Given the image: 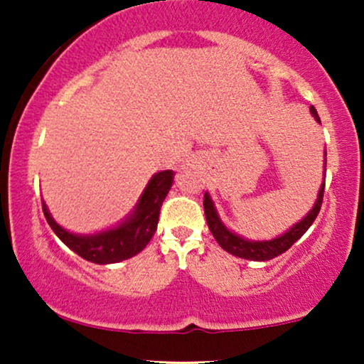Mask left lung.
I'll use <instances>...</instances> for the list:
<instances>
[{
  "mask_svg": "<svg viewBox=\"0 0 364 364\" xmlns=\"http://www.w3.org/2000/svg\"><path fill=\"white\" fill-rule=\"evenodd\" d=\"M311 114L315 116V119L320 123L318 112H316L315 107H310ZM327 156V154H325ZM323 188L325 183L320 186L318 191V198H316L315 205L310 212H308L306 217L299 223H296L287 232H284L279 237H274L270 241H250L245 240V237L235 235L232 231H229L228 228L223 224V220L219 219L217 215V210L214 207V202H212L210 195L205 193L203 196V210H205V217H207V224L208 229H210L212 236L215 237L217 243L220 245V248L225 250L228 253L235 255V257L245 258V260H253V262H267L272 260V258L279 257L284 252L291 248L296 241L301 237L304 232L310 229V225L315 223L316 215H318L320 208H321V202H323Z\"/></svg>",
  "mask_w": 364,
  "mask_h": 364,
  "instance_id": "obj_1",
  "label": "left lung"
}]
</instances>
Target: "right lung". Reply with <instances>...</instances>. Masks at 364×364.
<instances>
[{
	"instance_id": "1",
	"label": "right lung",
	"mask_w": 364,
	"mask_h": 364,
	"mask_svg": "<svg viewBox=\"0 0 364 364\" xmlns=\"http://www.w3.org/2000/svg\"><path fill=\"white\" fill-rule=\"evenodd\" d=\"M173 179L174 173L169 169L154 174L128 219L116 228L97 232V235L80 236L68 232L60 224H56L44 202L43 212L56 236L78 257L92 263H99V265L118 263L135 257L152 240L157 229L159 212H161L166 195L173 186Z\"/></svg>"
}]
</instances>
